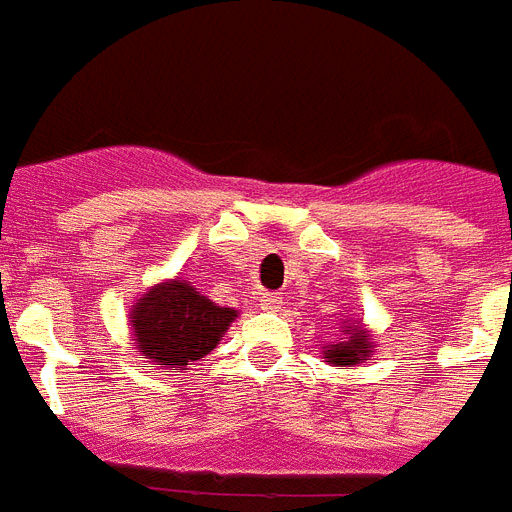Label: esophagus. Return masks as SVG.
Listing matches in <instances>:
<instances>
[{
  "label": "esophagus",
  "mask_w": 512,
  "mask_h": 512,
  "mask_svg": "<svg viewBox=\"0 0 512 512\" xmlns=\"http://www.w3.org/2000/svg\"><path fill=\"white\" fill-rule=\"evenodd\" d=\"M280 295L277 293H259V306L264 311H274V308H280Z\"/></svg>",
  "instance_id": "esophagus-1"
}]
</instances>
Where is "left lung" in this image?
Returning <instances> with one entry per match:
<instances>
[{"mask_svg":"<svg viewBox=\"0 0 512 512\" xmlns=\"http://www.w3.org/2000/svg\"><path fill=\"white\" fill-rule=\"evenodd\" d=\"M342 332H345V340L324 350V358H327L329 363H335V366H356V363L369 361V356L374 353L369 332H366L358 322L345 327Z\"/></svg>","mask_w":512,"mask_h":512,"instance_id":"obj_1","label":"left lung"}]
</instances>
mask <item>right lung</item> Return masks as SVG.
<instances>
[{
	"label": "right lung",
	"mask_w": 512,
	"mask_h": 512,
	"mask_svg": "<svg viewBox=\"0 0 512 512\" xmlns=\"http://www.w3.org/2000/svg\"><path fill=\"white\" fill-rule=\"evenodd\" d=\"M235 308L217 306L188 280L159 282L130 308V327L143 358L164 369H185L217 348Z\"/></svg>",
	"instance_id": "right-lung-1"
}]
</instances>
